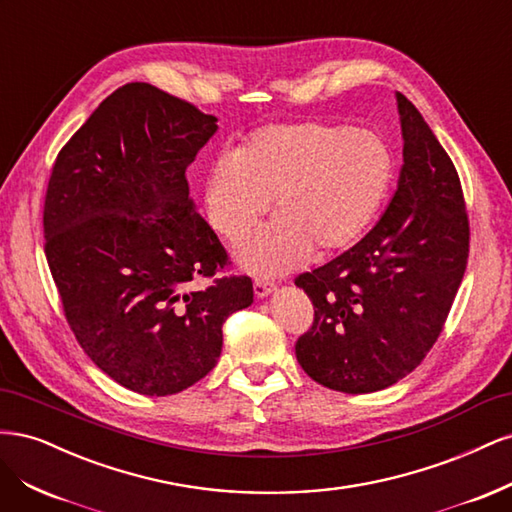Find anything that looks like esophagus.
Segmentation results:
<instances>
[{
	"label": "esophagus",
	"mask_w": 512,
	"mask_h": 512,
	"mask_svg": "<svg viewBox=\"0 0 512 512\" xmlns=\"http://www.w3.org/2000/svg\"><path fill=\"white\" fill-rule=\"evenodd\" d=\"M273 290H275V284L269 282V280H256V282H254V292H256L258 299L269 297V294H271Z\"/></svg>",
	"instance_id": "34e87169"
}]
</instances>
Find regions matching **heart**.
<instances>
[{
  "label": "heart",
  "instance_id": "heart-1",
  "mask_svg": "<svg viewBox=\"0 0 512 512\" xmlns=\"http://www.w3.org/2000/svg\"><path fill=\"white\" fill-rule=\"evenodd\" d=\"M395 179L382 136L333 123H280L254 132L237 156H220L203 183L209 226L230 243L266 212L276 220L237 250L254 275H280L309 254L342 252L374 222Z\"/></svg>",
  "mask_w": 512,
  "mask_h": 512
}]
</instances>
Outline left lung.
Instances as JSON below:
<instances>
[{
	"mask_svg": "<svg viewBox=\"0 0 512 512\" xmlns=\"http://www.w3.org/2000/svg\"><path fill=\"white\" fill-rule=\"evenodd\" d=\"M404 166L367 235L294 284L314 305L297 361L339 393H374L408 376L436 344L470 252L459 175L416 106L397 91Z\"/></svg>",
	"mask_w": 512,
	"mask_h": 512,
	"instance_id": "left-lung-1",
	"label": "left lung"
}]
</instances>
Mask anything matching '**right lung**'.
<instances>
[{"label": "right lung", "instance_id": "right-lung-1", "mask_svg": "<svg viewBox=\"0 0 512 512\" xmlns=\"http://www.w3.org/2000/svg\"><path fill=\"white\" fill-rule=\"evenodd\" d=\"M149 83L108 96L59 151L44 198V254L74 337L106 376L164 397L205 378L222 324L252 305L247 275L196 213L185 170L218 130Z\"/></svg>", "mask_w": 512, "mask_h": 512}]
</instances>
